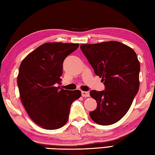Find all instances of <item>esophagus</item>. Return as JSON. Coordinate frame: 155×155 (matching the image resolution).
I'll return each instance as SVG.
<instances>
[{
	"label": "esophagus",
	"mask_w": 155,
	"mask_h": 155,
	"mask_svg": "<svg viewBox=\"0 0 155 155\" xmlns=\"http://www.w3.org/2000/svg\"><path fill=\"white\" fill-rule=\"evenodd\" d=\"M82 96L83 97H90V92H85V91H82Z\"/></svg>",
	"instance_id": "34e87169"
}]
</instances>
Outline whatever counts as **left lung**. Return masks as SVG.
I'll list each match as a JSON object with an SVG mask.
<instances>
[{
    "mask_svg": "<svg viewBox=\"0 0 155 155\" xmlns=\"http://www.w3.org/2000/svg\"><path fill=\"white\" fill-rule=\"evenodd\" d=\"M80 48L105 85L104 90L90 93L97 103L90 117L102 126L115 124L126 115L138 92L140 65L137 55L116 41L81 44Z\"/></svg>",
    "mask_w": 155,
    "mask_h": 155,
    "instance_id": "obj_1",
    "label": "left lung"
}]
</instances>
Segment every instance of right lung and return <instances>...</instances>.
I'll return each mask as SVG.
<instances>
[{"label":"right lung","instance_id":"right-lung-1","mask_svg":"<svg viewBox=\"0 0 155 155\" xmlns=\"http://www.w3.org/2000/svg\"><path fill=\"white\" fill-rule=\"evenodd\" d=\"M78 44L48 42L23 59L19 68L18 85L20 99L35 124L56 130L66 124L72 103L81 92L56 87L63 74V62L75 51Z\"/></svg>","mask_w":155,"mask_h":155}]
</instances>
